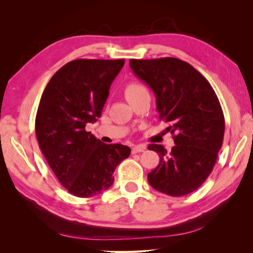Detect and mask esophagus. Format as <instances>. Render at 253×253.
<instances>
[{
    "instance_id": "1",
    "label": "esophagus",
    "mask_w": 253,
    "mask_h": 253,
    "mask_svg": "<svg viewBox=\"0 0 253 253\" xmlns=\"http://www.w3.org/2000/svg\"><path fill=\"white\" fill-rule=\"evenodd\" d=\"M144 150H145V147L143 144H137V145H134V147L132 148V153L133 154H136V153L143 152Z\"/></svg>"
}]
</instances>
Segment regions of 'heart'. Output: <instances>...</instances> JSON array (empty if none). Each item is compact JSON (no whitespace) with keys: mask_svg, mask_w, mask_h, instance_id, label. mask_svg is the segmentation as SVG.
I'll return each instance as SVG.
<instances>
[{"mask_svg":"<svg viewBox=\"0 0 253 253\" xmlns=\"http://www.w3.org/2000/svg\"><path fill=\"white\" fill-rule=\"evenodd\" d=\"M145 90H147V88H145L142 84L137 83V82H131L126 86L125 95H126V99H129V98H132L140 93H143V91H145Z\"/></svg>","mask_w":253,"mask_h":253,"instance_id":"1","label":"heart"}]
</instances>
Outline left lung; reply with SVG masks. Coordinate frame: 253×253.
<instances>
[{
	"mask_svg": "<svg viewBox=\"0 0 253 253\" xmlns=\"http://www.w3.org/2000/svg\"><path fill=\"white\" fill-rule=\"evenodd\" d=\"M129 67L156 96L159 119L168 125L175 145L148 149L159 164L148 174L150 185L174 197L200 188L216 163L224 140L225 118L215 91L195 68L176 58L129 60Z\"/></svg>",
	"mask_w": 253,
	"mask_h": 253,
	"instance_id": "1",
	"label": "left lung"
}]
</instances>
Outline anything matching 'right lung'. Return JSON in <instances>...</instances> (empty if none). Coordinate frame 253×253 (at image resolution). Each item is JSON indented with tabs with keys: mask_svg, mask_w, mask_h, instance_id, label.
Listing matches in <instances>:
<instances>
[{
	"mask_svg": "<svg viewBox=\"0 0 253 253\" xmlns=\"http://www.w3.org/2000/svg\"><path fill=\"white\" fill-rule=\"evenodd\" d=\"M125 59H78L63 65L45 87L36 116L39 148L68 192L91 197L109 189L116 167L131 154L120 143L106 144L86 132L100 117L112 82Z\"/></svg>",
	"mask_w": 253,
	"mask_h": 253,
	"instance_id": "right-lung-1",
	"label": "right lung"
}]
</instances>
